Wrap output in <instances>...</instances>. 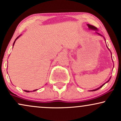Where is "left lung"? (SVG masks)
Wrapping results in <instances>:
<instances>
[{
  "label": "left lung",
  "instance_id": "obj_1",
  "mask_svg": "<svg viewBox=\"0 0 121 121\" xmlns=\"http://www.w3.org/2000/svg\"><path fill=\"white\" fill-rule=\"evenodd\" d=\"M87 26H88V28H89V30H95V31H96V32H96V34H98V35H100V36H102V35H100V34L99 33H98V32H97V31H98V29H97V28H96V27H95V26H92V25H89V24H87ZM103 38H104V40H105V38H104V36H103ZM105 43H106V41H105ZM107 48H108V50H109V51H110V52H111V50H109V48H108V47H107ZM111 55H112V53H111ZM113 67H114V66H113ZM111 77H110V78H109V80H108V81H107L106 82H105V83H104V84H103V85H102V86H100V87H98V88H97V89H94V90H90V91H94L98 90V89H100V88H101V87H103V86L104 85H105V83H107V82H109V80H111Z\"/></svg>",
  "mask_w": 121,
  "mask_h": 121
}]
</instances>
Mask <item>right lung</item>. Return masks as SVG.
I'll list each match as a JSON object with an SVG mask.
<instances>
[{"label": "right lung", "instance_id": "right-lung-1", "mask_svg": "<svg viewBox=\"0 0 121 121\" xmlns=\"http://www.w3.org/2000/svg\"><path fill=\"white\" fill-rule=\"evenodd\" d=\"M21 35H19V36H18L17 38L16 39V40H14V43H13V46H14V43H15V42H16V40H17V39L18 38H19V37ZM37 90H38V89H36V90H33V91H31V92H32V91H37ZM24 91H26V92H30V91H28V90H24Z\"/></svg>", "mask_w": 121, "mask_h": 121}]
</instances>
